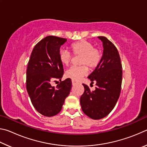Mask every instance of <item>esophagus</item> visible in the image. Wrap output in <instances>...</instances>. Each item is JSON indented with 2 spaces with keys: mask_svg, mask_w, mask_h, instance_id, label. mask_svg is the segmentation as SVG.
Instances as JSON below:
<instances>
[{
  "mask_svg": "<svg viewBox=\"0 0 147 147\" xmlns=\"http://www.w3.org/2000/svg\"><path fill=\"white\" fill-rule=\"evenodd\" d=\"M76 84H77V82H76L75 81H74V80H72V84H73V86L76 85Z\"/></svg>",
  "mask_w": 147,
  "mask_h": 147,
  "instance_id": "esophagus-1",
  "label": "esophagus"
}]
</instances>
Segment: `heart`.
Returning a JSON list of instances; mask_svg holds the SVG:
<instances>
[{"label":"heart","instance_id":"1","mask_svg":"<svg viewBox=\"0 0 147 147\" xmlns=\"http://www.w3.org/2000/svg\"><path fill=\"white\" fill-rule=\"evenodd\" d=\"M71 51L74 56H81L80 64L83 65L72 67L65 72V76L74 81L81 80L88 73L89 69H94L101 61L102 54L100 49L94 47L90 41L80 40L73 43L70 47ZM72 54L68 51L62 49L59 53V59L64 66H68L72 60Z\"/></svg>","mask_w":147,"mask_h":147}]
</instances>
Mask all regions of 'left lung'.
<instances>
[{
	"instance_id": "obj_1",
	"label": "left lung",
	"mask_w": 147,
	"mask_h": 147,
	"mask_svg": "<svg viewBox=\"0 0 147 147\" xmlns=\"http://www.w3.org/2000/svg\"><path fill=\"white\" fill-rule=\"evenodd\" d=\"M98 38L102 41L103 55L98 65L88 76L92 84L95 82L96 87L91 91L83 84L84 93L80 99L83 112L95 120L105 117L114 108L120 96L123 77L117 49L106 37Z\"/></svg>"
}]
</instances>
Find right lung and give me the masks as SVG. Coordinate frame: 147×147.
I'll return each instance as SVG.
<instances>
[{"label": "right lung", "instance_id": "1", "mask_svg": "<svg viewBox=\"0 0 147 147\" xmlns=\"http://www.w3.org/2000/svg\"><path fill=\"white\" fill-rule=\"evenodd\" d=\"M66 39L49 36L38 42L32 51L26 70V90L32 105L41 115L53 117L59 113L70 93V78L61 81L63 67L59 59L60 47ZM60 80L56 88L53 81Z\"/></svg>", "mask_w": 147, "mask_h": 147}]
</instances>
